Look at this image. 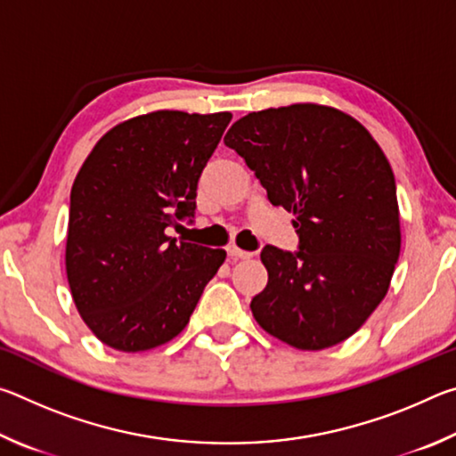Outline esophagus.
<instances>
[{"label": "esophagus", "instance_id": "34e87169", "mask_svg": "<svg viewBox=\"0 0 456 456\" xmlns=\"http://www.w3.org/2000/svg\"><path fill=\"white\" fill-rule=\"evenodd\" d=\"M227 253H229L231 259H249V257H253L251 251H243V249H239V247H235V245L227 247Z\"/></svg>", "mask_w": 456, "mask_h": 456}]
</instances>
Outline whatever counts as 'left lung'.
Segmentation results:
<instances>
[{
	"mask_svg": "<svg viewBox=\"0 0 456 456\" xmlns=\"http://www.w3.org/2000/svg\"><path fill=\"white\" fill-rule=\"evenodd\" d=\"M225 144L269 203L296 215V253L265 245V289L251 299L267 334L297 350L331 348L362 328L390 288L400 256L396 183L356 118L322 104L249 112Z\"/></svg>",
	"mask_w": 456,
	"mask_h": 456,
	"instance_id": "8db88e82",
	"label": "left lung"
}]
</instances>
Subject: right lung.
<instances>
[{
  "instance_id": "obj_1",
  "label": "right lung",
  "mask_w": 456,
  "mask_h": 456,
  "mask_svg": "<svg viewBox=\"0 0 456 456\" xmlns=\"http://www.w3.org/2000/svg\"><path fill=\"white\" fill-rule=\"evenodd\" d=\"M231 112L157 110L100 138L70 192L66 275L100 342L144 352L171 342L223 265V249L176 241Z\"/></svg>"
}]
</instances>
